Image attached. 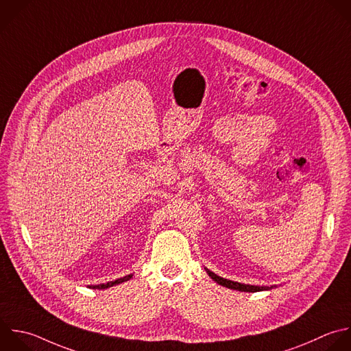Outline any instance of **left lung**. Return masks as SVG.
Masks as SVG:
<instances>
[{
    "label": "left lung",
    "mask_w": 351,
    "mask_h": 351,
    "mask_svg": "<svg viewBox=\"0 0 351 351\" xmlns=\"http://www.w3.org/2000/svg\"><path fill=\"white\" fill-rule=\"evenodd\" d=\"M207 274L219 285L222 287H226V288H230V289H236V291H241V292H259V291H269L271 288H276V285H250V284H241V282H237V281H232V280H228V278H223L221 276H217L214 271L208 270L207 267H204Z\"/></svg>",
    "instance_id": "left-lung-1"
}]
</instances>
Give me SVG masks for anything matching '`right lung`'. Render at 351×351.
<instances>
[{"instance_id":"obj_1","label":"right lung","mask_w":351,"mask_h":351,"mask_svg":"<svg viewBox=\"0 0 351 351\" xmlns=\"http://www.w3.org/2000/svg\"><path fill=\"white\" fill-rule=\"evenodd\" d=\"M132 277H133V274H128V276H125V277H121V278H118V280H115V281H108V282H106V284L88 285V287H89V288H93V289H106V288H110V287H112V285H117V284H122V282H125V281L130 280Z\"/></svg>"}]
</instances>
